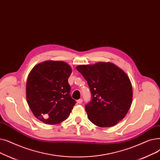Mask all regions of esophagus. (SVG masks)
I'll return each mask as SVG.
<instances>
[{"label": "esophagus", "mask_w": 160, "mask_h": 160, "mask_svg": "<svg viewBox=\"0 0 160 160\" xmlns=\"http://www.w3.org/2000/svg\"><path fill=\"white\" fill-rule=\"evenodd\" d=\"M82 102V99H79V100H78V103H79V104H81Z\"/></svg>", "instance_id": "esophagus-1"}]
</instances>
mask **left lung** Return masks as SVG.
I'll list each match as a JSON object with an SVG mask.
<instances>
[{
	"instance_id": "1",
	"label": "left lung",
	"mask_w": 160,
	"mask_h": 160,
	"mask_svg": "<svg viewBox=\"0 0 160 160\" xmlns=\"http://www.w3.org/2000/svg\"><path fill=\"white\" fill-rule=\"evenodd\" d=\"M87 82L92 100L85 105L88 119L101 128L111 127L122 120L132 103V82L117 65L108 62L76 67Z\"/></svg>"
}]
</instances>
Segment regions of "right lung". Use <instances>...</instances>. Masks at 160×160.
<instances>
[{
	"label": "right lung",
	"instance_id": "obj_1",
	"mask_svg": "<svg viewBox=\"0 0 160 160\" xmlns=\"http://www.w3.org/2000/svg\"><path fill=\"white\" fill-rule=\"evenodd\" d=\"M72 72L64 61L46 60L30 72L26 84L27 102L34 117L47 124H57L70 114L75 101L70 95L68 79Z\"/></svg>",
	"mask_w": 160,
	"mask_h": 160
}]
</instances>
